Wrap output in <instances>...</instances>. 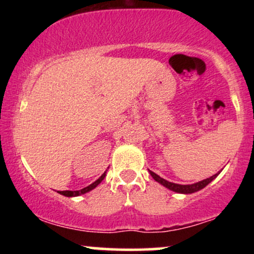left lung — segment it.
Returning a JSON list of instances; mask_svg holds the SVG:
<instances>
[{
  "instance_id": "8db88e82",
  "label": "left lung",
  "mask_w": 254,
  "mask_h": 254,
  "mask_svg": "<svg viewBox=\"0 0 254 254\" xmlns=\"http://www.w3.org/2000/svg\"><path fill=\"white\" fill-rule=\"evenodd\" d=\"M149 173H150V176L153 177L157 183H160V184H161V185L166 186V188L170 189V190H172V191L178 192V193H193V192L199 191V190H202L203 188H205V186L208 185L209 183L212 182V180H214L215 178H216L218 174H220V172L215 174V176H212L210 178H206V179L202 180V182H198L196 184H192V185H179V184L170 183V182H167V180L162 179L161 177L157 176V174L154 173L153 171H149Z\"/></svg>"
}]
</instances>
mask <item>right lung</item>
<instances>
[{
    "mask_svg": "<svg viewBox=\"0 0 254 254\" xmlns=\"http://www.w3.org/2000/svg\"><path fill=\"white\" fill-rule=\"evenodd\" d=\"M105 176H106V174L104 173L103 176L99 178L98 180H95L94 183L90 184L89 186H87V188L82 189V190H78V191H60V192H58V193L63 194V196H65V197H76V196H80V194L86 193V192H88V191H90V190H93V189H94V188H97L99 184L103 182V179L105 178Z\"/></svg>",
    "mask_w": 254,
    "mask_h": 254,
    "instance_id": "obj_1",
    "label": "right lung"
}]
</instances>
